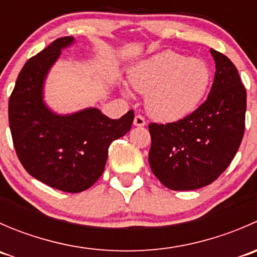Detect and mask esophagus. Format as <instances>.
Returning a JSON list of instances; mask_svg holds the SVG:
<instances>
[{
	"instance_id": "1",
	"label": "esophagus",
	"mask_w": 257,
	"mask_h": 257,
	"mask_svg": "<svg viewBox=\"0 0 257 257\" xmlns=\"http://www.w3.org/2000/svg\"><path fill=\"white\" fill-rule=\"evenodd\" d=\"M134 125L136 126H144L145 124H147V121H145L144 116L141 115V114H138V115L134 116Z\"/></svg>"
}]
</instances>
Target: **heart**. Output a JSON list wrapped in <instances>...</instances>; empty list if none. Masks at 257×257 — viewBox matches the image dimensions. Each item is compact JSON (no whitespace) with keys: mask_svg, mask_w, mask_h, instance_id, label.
I'll list each match as a JSON object with an SVG mask.
<instances>
[{"mask_svg":"<svg viewBox=\"0 0 257 257\" xmlns=\"http://www.w3.org/2000/svg\"><path fill=\"white\" fill-rule=\"evenodd\" d=\"M136 90L147 93L145 107L162 121H178L195 112L211 82L205 61L164 51L139 62L129 73Z\"/></svg>","mask_w":257,"mask_h":257,"instance_id":"1","label":"heart"}]
</instances>
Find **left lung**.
Here are the masks:
<instances>
[{"label": "left lung", "mask_w": 257, "mask_h": 257, "mask_svg": "<svg viewBox=\"0 0 257 257\" xmlns=\"http://www.w3.org/2000/svg\"><path fill=\"white\" fill-rule=\"evenodd\" d=\"M211 54L216 72L205 102L181 120L148 125L150 169L172 190H194L216 180L242 141L246 89L234 63L215 49Z\"/></svg>", "instance_id": "left-lung-1"}]
</instances>
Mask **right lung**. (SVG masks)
I'll return each instance as SVG.
<instances>
[{"label":"right lung","instance_id":"add662e5","mask_svg":"<svg viewBox=\"0 0 257 257\" xmlns=\"http://www.w3.org/2000/svg\"><path fill=\"white\" fill-rule=\"evenodd\" d=\"M72 36L57 38L28 59L10 95L9 120L16 154L26 172L58 190L79 193L104 172L108 148L128 133L134 119L129 110L110 119L95 108L56 115L42 102V84L61 49Z\"/></svg>","mask_w":257,"mask_h":257}]
</instances>
